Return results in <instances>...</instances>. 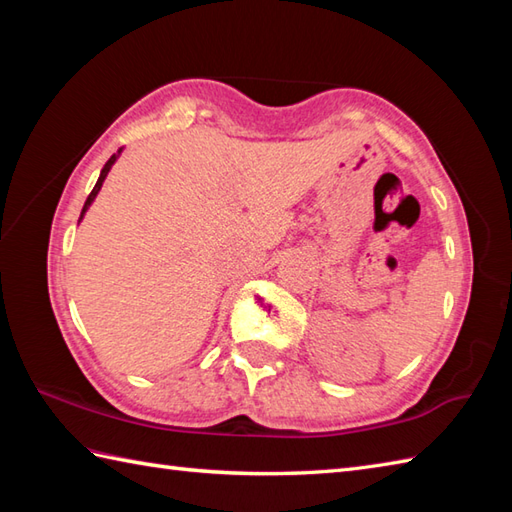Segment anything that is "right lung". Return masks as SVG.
<instances>
[{"label":"right lung","mask_w":512,"mask_h":512,"mask_svg":"<svg viewBox=\"0 0 512 512\" xmlns=\"http://www.w3.org/2000/svg\"><path fill=\"white\" fill-rule=\"evenodd\" d=\"M118 154H121V149H118ZM118 154H114L110 160L105 162V167L101 169V176H99V180H96V184H94V189H92V193L88 195V200H85V206H83V211H81V217L85 215V211H88V206L94 202V198H96V193L101 191V187H103V180H105V176L107 173H110V169H112V165L116 162V158H118ZM81 217H79V222H81Z\"/></svg>","instance_id":"1"}]
</instances>
